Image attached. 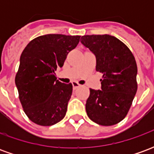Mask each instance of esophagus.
<instances>
[{"label": "esophagus", "instance_id": "esophagus-1", "mask_svg": "<svg viewBox=\"0 0 154 154\" xmlns=\"http://www.w3.org/2000/svg\"><path fill=\"white\" fill-rule=\"evenodd\" d=\"M72 87H73L74 90H75V89H77V87H80V84L77 83V82H72Z\"/></svg>", "mask_w": 154, "mask_h": 154}]
</instances>
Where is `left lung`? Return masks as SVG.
Wrapping results in <instances>:
<instances>
[{
  "instance_id": "obj_1",
  "label": "left lung",
  "mask_w": 154,
  "mask_h": 154,
  "mask_svg": "<svg viewBox=\"0 0 154 154\" xmlns=\"http://www.w3.org/2000/svg\"><path fill=\"white\" fill-rule=\"evenodd\" d=\"M81 39L96 56L97 72L103 73L101 90L90 89L87 116L100 125H116L126 116L137 91L135 58L125 44L111 35H84Z\"/></svg>"
}]
</instances>
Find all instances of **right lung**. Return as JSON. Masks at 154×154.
Returning a JSON list of instances; mask_svg holds the SVG:
<instances>
[{
  "instance_id": "obj_1",
  "label": "right lung",
  "mask_w": 154,
  "mask_h": 154,
  "mask_svg": "<svg viewBox=\"0 0 154 154\" xmlns=\"http://www.w3.org/2000/svg\"><path fill=\"white\" fill-rule=\"evenodd\" d=\"M80 37L42 35L30 41L22 52L15 85L24 111L35 124L53 125L66 115L72 85L57 80L55 71L63 66Z\"/></svg>"
}]
</instances>
